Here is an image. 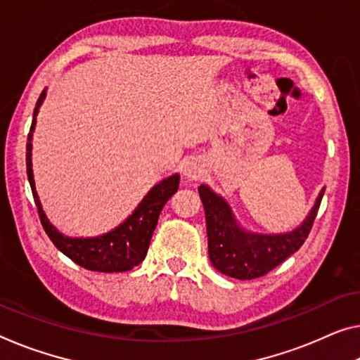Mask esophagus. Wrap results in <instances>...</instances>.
<instances>
[{
	"label": "esophagus",
	"instance_id": "34e87169",
	"mask_svg": "<svg viewBox=\"0 0 360 360\" xmlns=\"http://www.w3.org/2000/svg\"><path fill=\"white\" fill-rule=\"evenodd\" d=\"M184 174L188 176V179H191V180L201 179V176L204 175V165L196 158L188 159V161L184 165Z\"/></svg>",
	"mask_w": 360,
	"mask_h": 360
}]
</instances>
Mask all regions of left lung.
Returning <instances> with one entry per match:
<instances>
[{"label":"left lung","instance_id":"1","mask_svg":"<svg viewBox=\"0 0 360 360\" xmlns=\"http://www.w3.org/2000/svg\"><path fill=\"white\" fill-rule=\"evenodd\" d=\"M206 214L209 259L220 274L238 280L262 276L286 257L295 254L306 241L320 207L325 188L315 199L311 212L295 230L286 233H256L238 224L230 204L207 185L198 188Z\"/></svg>","mask_w":360,"mask_h":360}]
</instances>
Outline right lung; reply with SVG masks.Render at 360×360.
Instances as JSON below:
<instances>
[{"label": "right lung", "instance_id": "obj_1", "mask_svg": "<svg viewBox=\"0 0 360 360\" xmlns=\"http://www.w3.org/2000/svg\"><path fill=\"white\" fill-rule=\"evenodd\" d=\"M46 98V88L41 91L38 98L35 110H33V120L30 127V134L27 138V176H29L30 188L35 198V204L40 214V220L43 229H45L49 240L58 250L72 259L75 264L82 265L86 270L93 272H127L131 270L135 265L140 264L146 257L149 241H151L153 231L158 225L159 214H161L164 204L169 201V198L175 195L179 190L180 174H172L167 179H162L159 184L154 185L146 193V196L141 199L140 204L135 207V211L127 217L122 224H119L108 233L99 236H80L72 238L59 233L56 226L49 222L43 206L38 198L35 180H33L32 169V140L33 131L37 125V115L40 106Z\"/></svg>", "mask_w": 360, "mask_h": 360}]
</instances>
